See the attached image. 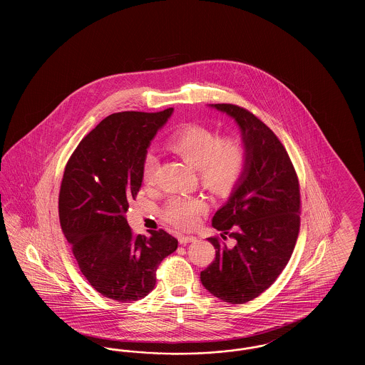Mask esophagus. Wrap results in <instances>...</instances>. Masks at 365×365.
<instances>
[{
    "label": "esophagus",
    "instance_id": "1",
    "mask_svg": "<svg viewBox=\"0 0 365 365\" xmlns=\"http://www.w3.org/2000/svg\"><path fill=\"white\" fill-rule=\"evenodd\" d=\"M197 241V238L194 237V235H180L179 237V242L180 245H186V243L189 242H195Z\"/></svg>",
    "mask_w": 365,
    "mask_h": 365
}]
</instances>
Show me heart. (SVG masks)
<instances>
[{
  "mask_svg": "<svg viewBox=\"0 0 365 365\" xmlns=\"http://www.w3.org/2000/svg\"><path fill=\"white\" fill-rule=\"evenodd\" d=\"M167 146L178 156L195 167L204 187L223 195L240 180L246 164V145L238 134L217 135L204 125H186L176 130L167 139ZM157 157L146 152L142 158V179L152 183L156 178ZM205 209V201L197 195H175L163 210L167 223L178 230L195 226L198 215Z\"/></svg>",
  "mask_w": 365,
  "mask_h": 365,
  "instance_id": "heart-1",
  "label": "heart"
}]
</instances>
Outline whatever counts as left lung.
<instances>
[{
    "label": "left lung",
    "instance_id": "obj_1",
    "mask_svg": "<svg viewBox=\"0 0 365 365\" xmlns=\"http://www.w3.org/2000/svg\"><path fill=\"white\" fill-rule=\"evenodd\" d=\"M235 119L246 145V164L237 189L212 226L216 257L201 272L210 294L245 304L264 293L290 260L301 223V194L294 165L275 133L242 106L215 104ZM227 237L235 240L227 247Z\"/></svg>",
    "mask_w": 365,
    "mask_h": 365
}]
</instances>
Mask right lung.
<instances>
[{
	"label": "right lung",
	"mask_w": 365,
	"mask_h": 365,
	"mask_svg": "<svg viewBox=\"0 0 365 365\" xmlns=\"http://www.w3.org/2000/svg\"><path fill=\"white\" fill-rule=\"evenodd\" d=\"M173 108L109 115L79 142L66 165L58 217L79 269L98 293L138 301L156 284L158 264L178 240L164 230L134 235L124 213L142 185V158Z\"/></svg>",
	"instance_id": "add662e5"
}]
</instances>
